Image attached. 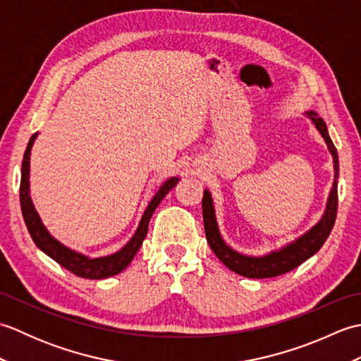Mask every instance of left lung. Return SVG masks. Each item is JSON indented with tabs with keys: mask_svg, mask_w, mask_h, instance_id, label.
<instances>
[{
	"mask_svg": "<svg viewBox=\"0 0 361 361\" xmlns=\"http://www.w3.org/2000/svg\"><path fill=\"white\" fill-rule=\"evenodd\" d=\"M307 116L313 121V124H315V127L318 128L321 136L324 137L327 149L331 152L332 159H334V171H335L334 186H332L331 194H329L324 216L315 226L310 229L309 233H305L304 235L299 237L298 240L287 245V247H283L282 250L273 251L270 255L262 256V257H251V256L240 255V252L229 248L225 243V240L221 239L209 190H204L203 194V200H202L203 224H204V233H206V239H208L209 247L214 251V255H216L221 262L229 268V270L240 276H245V278H251V279L274 278V276H281L283 273L291 271L293 268L301 265L304 260L312 257L321 247H323L335 225L336 209H338V173H340L338 153H336V149L331 140V136L327 133L326 122L321 119L315 111H307Z\"/></svg>",
	"mask_w": 361,
	"mask_h": 361,
	"instance_id": "8db88e82",
	"label": "left lung"
}]
</instances>
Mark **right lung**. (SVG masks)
Here are the masks:
<instances>
[{
    "label": "right lung",
    "mask_w": 361,
    "mask_h": 361,
    "mask_svg": "<svg viewBox=\"0 0 361 361\" xmlns=\"http://www.w3.org/2000/svg\"><path fill=\"white\" fill-rule=\"evenodd\" d=\"M37 133L30 136V140L27 142V147L25 152V157H23V164H21V183H20V204H21V212H23V219H25V224L27 226V231L32 237L34 243L40 248L44 255H48L51 259L56 260L57 264L62 265L66 270H70L71 273L80 276V278H88V279H102V278H109V276H114L121 273L124 268L132 262V259L140 250L142 245L145 235H147V229H149V221L152 214L155 212L157 206L159 202L163 200L166 194L171 190L173 186H176L178 183V178H169L166 183H163V186L159 188L155 197L152 198V202L149 203L147 209L144 211L142 219L140 221V226H137L135 235L128 240L124 248L119 250L118 252H114L111 256H105V257H96V259H90L83 255H79L70 248H66L65 245L57 242L54 237L46 231V228L43 226L40 217L34 208L32 200H30L29 195V159H30V149H32V144L35 141Z\"/></svg>",
    "instance_id": "right-lung-1"
}]
</instances>
